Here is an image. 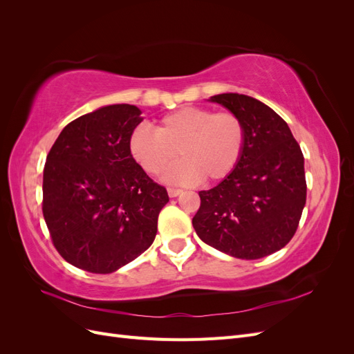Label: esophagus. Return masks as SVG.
<instances>
[{"label":"esophagus","mask_w":354,"mask_h":354,"mask_svg":"<svg viewBox=\"0 0 354 354\" xmlns=\"http://www.w3.org/2000/svg\"><path fill=\"white\" fill-rule=\"evenodd\" d=\"M180 194H183V190H181V189L168 187V195H169V198H176V196H178Z\"/></svg>","instance_id":"obj_1"}]
</instances>
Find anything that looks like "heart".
Masks as SVG:
<instances>
[{"instance_id":"1","label":"heart","mask_w":354,"mask_h":354,"mask_svg":"<svg viewBox=\"0 0 354 354\" xmlns=\"http://www.w3.org/2000/svg\"><path fill=\"white\" fill-rule=\"evenodd\" d=\"M246 130L233 112L185 106L160 118L156 131L136 127L130 152L149 174H159L178 155L183 158L164 174L174 185H192L201 178L217 181L236 168L243 155Z\"/></svg>"}]
</instances>
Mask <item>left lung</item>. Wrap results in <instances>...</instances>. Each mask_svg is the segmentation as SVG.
Masks as SVG:
<instances>
[{"label":"left lung","mask_w":354,"mask_h":354,"mask_svg":"<svg viewBox=\"0 0 354 354\" xmlns=\"http://www.w3.org/2000/svg\"><path fill=\"white\" fill-rule=\"evenodd\" d=\"M216 102L236 113L246 130L243 155L209 190L192 224L198 236L242 260L270 255L292 239L306 205L304 156L288 124L250 95L224 93Z\"/></svg>","instance_id":"1"}]
</instances>
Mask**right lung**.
<instances>
[{
  "instance_id": "add662e5",
  "label": "right lung",
  "mask_w": 354,
  "mask_h": 354,
  "mask_svg": "<svg viewBox=\"0 0 354 354\" xmlns=\"http://www.w3.org/2000/svg\"><path fill=\"white\" fill-rule=\"evenodd\" d=\"M140 113L133 104H111L82 115L47 155L42 214L55 248L78 269L112 273L156 236L169 198L130 152Z\"/></svg>"
}]
</instances>
